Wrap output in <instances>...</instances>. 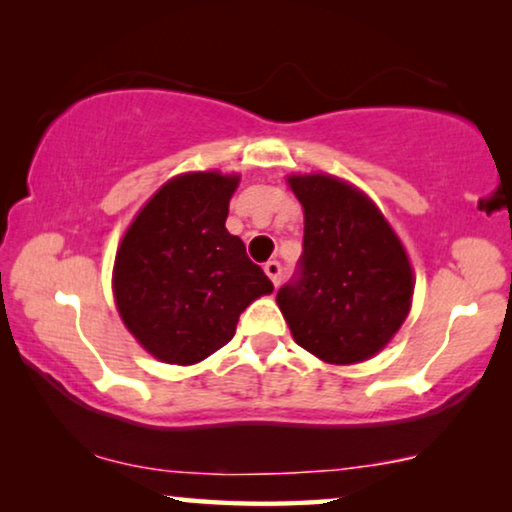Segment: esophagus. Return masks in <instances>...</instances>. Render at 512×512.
Returning <instances> with one entry per match:
<instances>
[{
  "label": "esophagus",
  "mask_w": 512,
  "mask_h": 512,
  "mask_svg": "<svg viewBox=\"0 0 512 512\" xmlns=\"http://www.w3.org/2000/svg\"><path fill=\"white\" fill-rule=\"evenodd\" d=\"M263 270H265V275L270 277V282L275 284V286H279V282H282V263L279 261H268L263 265Z\"/></svg>",
  "instance_id": "34e87169"
}]
</instances>
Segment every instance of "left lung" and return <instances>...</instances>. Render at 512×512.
<instances>
[{
	"label": "left lung",
	"mask_w": 512,
	"mask_h": 512,
	"mask_svg": "<svg viewBox=\"0 0 512 512\" xmlns=\"http://www.w3.org/2000/svg\"><path fill=\"white\" fill-rule=\"evenodd\" d=\"M305 212L298 272L277 291L293 340L335 366L387 347L408 317L412 268L375 202L331 174H291Z\"/></svg>",
	"instance_id": "left-lung-1"
}]
</instances>
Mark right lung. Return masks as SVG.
Segmentation results:
<instances>
[{"label":"right lung","instance_id":"add662e5","mask_svg":"<svg viewBox=\"0 0 512 512\" xmlns=\"http://www.w3.org/2000/svg\"><path fill=\"white\" fill-rule=\"evenodd\" d=\"M237 184V174H179L139 209L118 244V314L158 361L207 359L233 340L240 314L272 293L244 242L226 230Z\"/></svg>","mask_w":512,"mask_h":512}]
</instances>
